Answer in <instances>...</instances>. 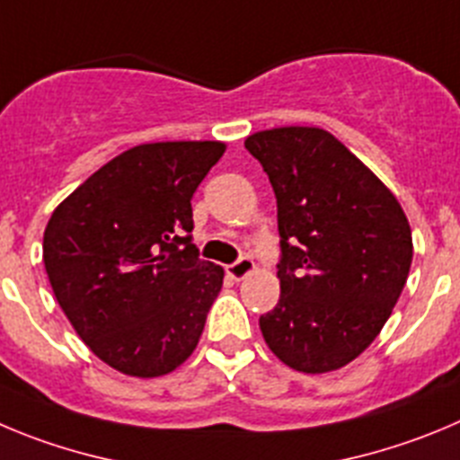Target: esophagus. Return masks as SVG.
Masks as SVG:
<instances>
[{"label":"esophagus","mask_w":460,"mask_h":460,"mask_svg":"<svg viewBox=\"0 0 460 460\" xmlns=\"http://www.w3.org/2000/svg\"><path fill=\"white\" fill-rule=\"evenodd\" d=\"M252 269H255V264H252L251 258H239L237 262L227 264L226 271H227V276L233 278V280H243V278H246Z\"/></svg>","instance_id":"34e87169"}]
</instances>
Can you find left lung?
<instances>
[{
	"label": "left lung",
	"instance_id": "obj_1",
	"mask_svg": "<svg viewBox=\"0 0 460 460\" xmlns=\"http://www.w3.org/2000/svg\"><path fill=\"white\" fill-rule=\"evenodd\" d=\"M243 146L278 202L280 301L260 317L264 342L296 372L344 367L376 340L406 285V214L326 129H264Z\"/></svg>",
	"mask_w": 460,
	"mask_h": 460
}]
</instances>
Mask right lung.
<instances>
[{
	"label": "right lung",
	"instance_id": "obj_1",
	"mask_svg": "<svg viewBox=\"0 0 460 460\" xmlns=\"http://www.w3.org/2000/svg\"><path fill=\"white\" fill-rule=\"evenodd\" d=\"M223 153L221 141L143 143L54 209L43 237L49 285L109 367L164 376L196 349L223 269L198 258L191 198Z\"/></svg>",
	"mask_w": 460,
	"mask_h": 460
}]
</instances>
